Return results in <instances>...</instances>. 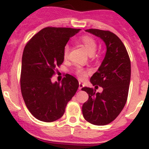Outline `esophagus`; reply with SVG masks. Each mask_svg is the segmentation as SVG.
<instances>
[{
  "mask_svg": "<svg viewBox=\"0 0 149 149\" xmlns=\"http://www.w3.org/2000/svg\"><path fill=\"white\" fill-rule=\"evenodd\" d=\"M84 87V84H82V83L79 82V90H81V88Z\"/></svg>",
  "mask_w": 149,
  "mask_h": 149,
  "instance_id": "34e87169",
  "label": "esophagus"
}]
</instances>
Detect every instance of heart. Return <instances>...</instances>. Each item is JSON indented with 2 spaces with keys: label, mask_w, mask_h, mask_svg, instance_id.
I'll use <instances>...</instances> for the list:
<instances>
[{
  "label": "heart",
  "mask_w": 149,
  "mask_h": 149,
  "mask_svg": "<svg viewBox=\"0 0 149 149\" xmlns=\"http://www.w3.org/2000/svg\"><path fill=\"white\" fill-rule=\"evenodd\" d=\"M79 41L81 43V45L85 47L87 49L88 53L89 55H93L96 50V47H97V44L96 41L93 37L88 36V35H84V36H81L79 39ZM69 47L65 46L64 48V51H63V57L65 59H66L68 57V54H69ZM76 74L78 77L80 79H83L84 78L86 77L87 72L84 70L83 68L78 67L76 68Z\"/></svg>",
  "instance_id": "obj_1"
}]
</instances>
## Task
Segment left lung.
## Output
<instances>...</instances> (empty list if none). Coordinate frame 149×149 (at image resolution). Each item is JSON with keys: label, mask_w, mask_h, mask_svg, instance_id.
Returning <instances> with one entry per match:
<instances>
[{"label": "left lung", "mask_w": 149, "mask_h": 149, "mask_svg": "<svg viewBox=\"0 0 149 149\" xmlns=\"http://www.w3.org/2000/svg\"><path fill=\"white\" fill-rule=\"evenodd\" d=\"M86 32L100 37L106 45L107 51L97 71L91 76L93 86L103 88L102 93L96 89L84 88L88 100L83 104L85 120L96 125L111 123L120 114L126 103L131 79V61L127 49L114 33L107 30L89 29Z\"/></svg>", "instance_id": "left-lung-1"}]
</instances>
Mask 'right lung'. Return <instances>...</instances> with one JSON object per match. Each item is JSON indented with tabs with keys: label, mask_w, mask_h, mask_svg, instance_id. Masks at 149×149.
<instances>
[{
	"label": "right lung",
	"mask_w": 149,
	"mask_h": 149,
	"mask_svg": "<svg viewBox=\"0 0 149 149\" xmlns=\"http://www.w3.org/2000/svg\"><path fill=\"white\" fill-rule=\"evenodd\" d=\"M79 30L48 26L36 33L25 46L20 80L21 93L29 112L40 121L50 123L61 118L77 91L79 81L71 75H65L61 83H53L51 79L56 68L64 61L67 43Z\"/></svg>",
	"instance_id": "right-lung-1"
}]
</instances>
